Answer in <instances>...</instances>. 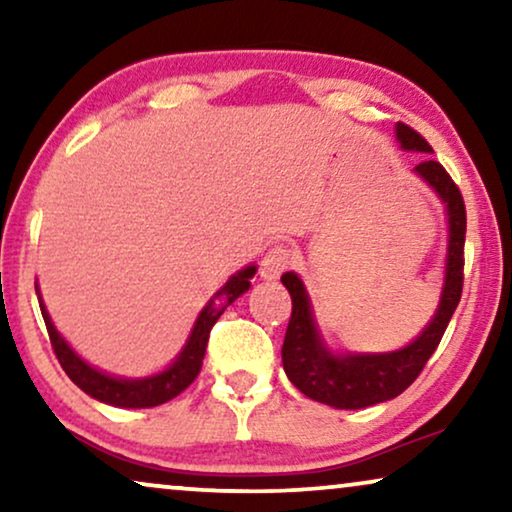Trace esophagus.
I'll return each instance as SVG.
<instances>
[{
  "mask_svg": "<svg viewBox=\"0 0 512 512\" xmlns=\"http://www.w3.org/2000/svg\"><path fill=\"white\" fill-rule=\"evenodd\" d=\"M291 265V249L286 244H275L265 251L261 261V277L263 279H277L282 272Z\"/></svg>",
  "mask_w": 512,
  "mask_h": 512,
  "instance_id": "obj_1",
  "label": "esophagus"
}]
</instances>
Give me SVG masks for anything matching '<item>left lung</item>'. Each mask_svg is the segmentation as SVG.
<instances>
[{"label": "left lung", "mask_w": 512, "mask_h": 512, "mask_svg": "<svg viewBox=\"0 0 512 512\" xmlns=\"http://www.w3.org/2000/svg\"><path fill=\"white\" fill-rule=\"evenodd\" d=\"M396 139L405 151L431 153L429 142L410 125H396ZM415 172L440 195L450 223V244H447L445 286L440 305L429 326L412 340L408 347L389 354H333L314 324L310 298L303 282L293 272H284L282 284L291 293V319L284 335L282 361L284 373L293 387L303 391L312 401L326 403L338 410H359L368 405L396 398L417 380L426 361L436 352L447 324L461 300L464 289V242H466V207L459 186L454 184L445 167L433 158H424Z\"/></svg>", "instance_id": "1"}]
</instances>
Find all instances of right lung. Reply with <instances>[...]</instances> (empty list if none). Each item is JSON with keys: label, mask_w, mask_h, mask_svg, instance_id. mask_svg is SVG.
Here are the masks:
<instances>
[{"label": "right lung", "mask_w": 512, "mask_h": 512, "mask_svg": "<svg viewBox=\"0 0 512 512\" xmlns=\"http://www.w3.org/2000/svg\"><path fill=\"white\" fill-rule=\"evenodd\" d=\"M256 275V265H249L233 275L226 282L223 289L214 293V298L205 305V310L200 312L198 321H195L191 338H188L186 347L181 349L177 361L163 373L144 377V380H123V377H111L104 375L93 366H88L81 356L74 354V349L67 345L65 338L55 331L51 317H48L44 303L39 298L41 317L46 321L48 338H51L53 352L58 356L60 366L69 375L76 387L86 391L88 396L97 398V401L116 405V408H153V405H163L172 401L174 396H179L195 377H198L202 368V359H205V349L209 340V331L216 324V319L221 317L223 310L233 303L235 298H240L244 291L249 289V279ZM37 289V284H34Z\"/></svg>", "instance_id": "obj_1"}]
</instances>
